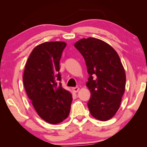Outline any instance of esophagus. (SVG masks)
Wrapping results in <instances>:
<instances>
[{"mask_svg":"<svg viewBox=\"0 0 147 147\" xmlns=\"http://www.w3.org/2000/svg\"><path fill=\"white\" fill-rule=\"evenodd\" d=\"M73 91L75 92V93H76V92H78L79 91L80 88H79V87H74V88H73Z\"/></svg>","mask_w":147,"mask_h":147,"instance_id":"34e87169","label":"esophagus"}]
</instances>
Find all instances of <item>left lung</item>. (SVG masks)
I'll return each instance as SVG.
<instances>
[{
	"label": "left lung",
	"instance_id": "obj_1",
	"mask_svg": "<svg viewBox=\"0 0 147 147\" xmlns=\"http://www.w3.org/2000/svg\"><path fill=\"white\" fill-rule=\"evenodd\" d=\"M85 59L91 92L88 106L92 116L108 121L120 107L125 91L126 74L117 52L100 39H82L74 44Z\"/></svg>",
	"mask_w": 147,
	"mask_h": 147
}]
</instances>
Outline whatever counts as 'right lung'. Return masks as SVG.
Segmentation results:
<instances>
[{
    "label": "right lung",
    "mask_w": 147,
    "mask_h": 147,
    "mask_svg": "<svg viewBox=\"0 0 147 147\" xmlns=\"http://www.w3.org/2000/svg\"><path fill=\"white\" fill-rule=\"evenodd\" d=\"M65 42H45L35 47L29 56L23 74L27 95L38 115L51 124L67 117L73 97L64 89L59 73V61Z\"/></svg>",
    "instance_id": "add662e5"
}]
</instances>
